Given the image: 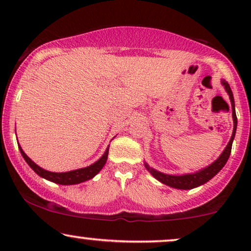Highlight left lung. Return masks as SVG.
<instances>
[{"label": "left lung", "instance_id": "obj_1", "mask_svg": "<svg viewBox=\"0 0 251 251\" xmlns=\"http://www.w3.org/2000/svg\"><path fill=\"white\" fill-rule=\"evenodd\" d=\"M222 84L224 85L226 92H227L229 96V99H231L232 104V115H233V123H234V128H233V133L231 139L227 144V146L225 147V150L223 151L221 156L218 157L215 162H212L210 166L207 168H203V169L198 171V173L194 174H187V175H181V176H175V175H167L162 174L160 171H157L153 168H151L149 164L145 163L146 169L152 174L154 178H156L157 180L161 181V183L164 185H168V186L174 187V188H179V190H191V188L198 187L200 185H203L211 179L212 177L216 176L219 171L223 169V167L225 166L226 162H227L229 154H231L232 150V144L233 139L235 137V131H236V125H238V119H236L235 114V106H234V98H233V94L231 88H229V84L225 80H222Z\"/></svg>", "mask_w": 251, "mask_h": 251}]
</instances>
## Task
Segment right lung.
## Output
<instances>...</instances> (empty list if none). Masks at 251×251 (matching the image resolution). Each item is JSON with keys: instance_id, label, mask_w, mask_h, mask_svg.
Here are the masks:
<instances>
[{"instance_id": "1", "label": "right lung", "mask_w": 251, "mask_h": 251, "mask_svg": "<svg viewBox=\"0 0 251 251\" xmlns=\"http://www.w3.org/2000/svg\"><path fill=\"white\" fill-rule=\"evenodd\" d=\"M18 147L24 159H25L26 162L28 163V166L32 168V169L35 171L39 176L44 178V179L53 181V183L60 184V185H75V184H80V183H83L85 180L91 179V178H94L96 175L102 169V167L105 166L106 161H107V156H108V147H107V150L105 151V153L102 154L100 159L96 161V162L94 164H91V166L81 168V169L67 171V173H51V171L44 170L41 167L37 166L36 163H34L33 161L26 155L22 147H20V145H18Z\"/></svg>"}]
</instances>
